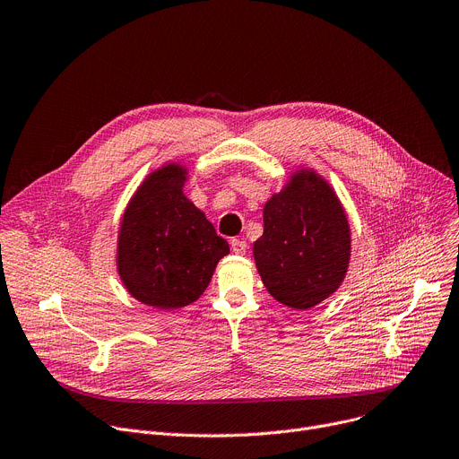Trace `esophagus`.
Returning a JSON list of instances; mask_svg holds the SVG:
<instances>
[{
	"mask_svg": "<svg viewBox=\"0 0 459 459\" xmlns=\"http://www.w3.org/2000/svg\"><path fill=\"white\" fill-rule=\"evenodd\" d=\"M231 250H233V254H237V255H246V250H248V244H246V240L233 238V240H231Z\"/></svg>",
	"mask_w": 459,
	"mask_h": 459,
	"instance_id": "1",
	"label": "esophagus"
}]
</instances>
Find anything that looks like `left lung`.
<instances>
[{
	"label": "left lung",
	"mask_w": 459,
	"mask_h": 459,
	"mask_svg": "<svg viewBox=\"0 0 459 459\" xmlns=\"http://www.w3.org/2000/svg\"><path fill=\"white\" fill-rule=\"evenodd\" d=\"M254 259L268 294L296 310L331 298L351 263V226L333 186L310 167L290 172L263 207Z\"/></svg>",
	"instance_id": "obj_1"
}]
</instances>
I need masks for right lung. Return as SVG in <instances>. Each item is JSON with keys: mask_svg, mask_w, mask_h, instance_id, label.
Wrapping results in <instances>:
<instances>
[{"mask_svg": "<svg viewBox=\"0 0 459 459\" xmlns=\"http://www.w3.org/2000/svg\"><path fill=\"white\" fill-rule=\"evenodd\" d=\"M189 169L167 161L130 196L117 231L116 268L139 303L174 310L207 289L230 244L184 193Z\"/></svg>", "mask_w": 459, "mask_h": 459, "instance_id": "add662e5", "label": "right lung"}]
</instances>
